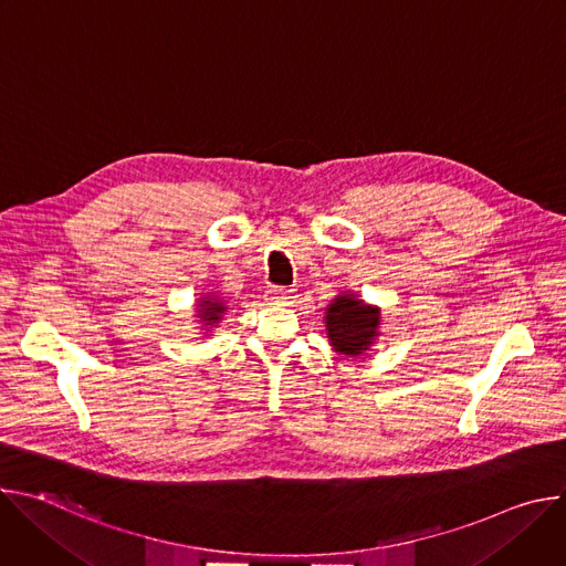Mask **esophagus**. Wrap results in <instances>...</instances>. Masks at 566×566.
<instances>
[{"label": "esophagus", "instance_id": "34e87169", "mask_svg": "<svg viewBox=\"0 0 566 566\" xmlns=\"http://www.w3.org/2000/svg\"><path fill=\"white\" fill-rule=\"evenodd\" d=\"M293 297H295L293 291H291V289H284V286H271V289L266 291V300H269L271 304H289Z\"/></svg>", "mask_w": 566, "mask_h": 566}]
</instances>
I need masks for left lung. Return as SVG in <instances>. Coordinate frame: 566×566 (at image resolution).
<instances>
[{
	"instance_id": "left-lung-1",
	"label": "left lung",
	"mask_w": 566,
	"mask_h": 566,
	"mask_svg": "<svg viewBox=\"0 0 566 566\" xmlns=\"http://www.w3.org/2000/svg\"><path fill=\"white\" fill-rule=\"evenodd\" d=\"M325 327L329 345L345 356H360L365 354L380 327V308L365 304L354 293H340L327 306Z\"/></svg>"
}]
</instances>
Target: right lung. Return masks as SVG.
Masks as SVG:
<instances>
[{
    "label": "right lung",
    "instance_id": "obj_1",
    "mask_svg": "<svg viewBox=\"0 0 566 566\" xmlns=\"http://www.w3.org/2000/svg\"><path fill=\"white\" fill-rule=\"evenodd\" d=\"M223 311H226V304L217 295H206V297L199 300V313L197 315H199L203 325L210 329L212 325H217V322L221 319Z\"/></svg>",
    "mask_w": 566,
    "mask_h": 566
}]
</instances>
